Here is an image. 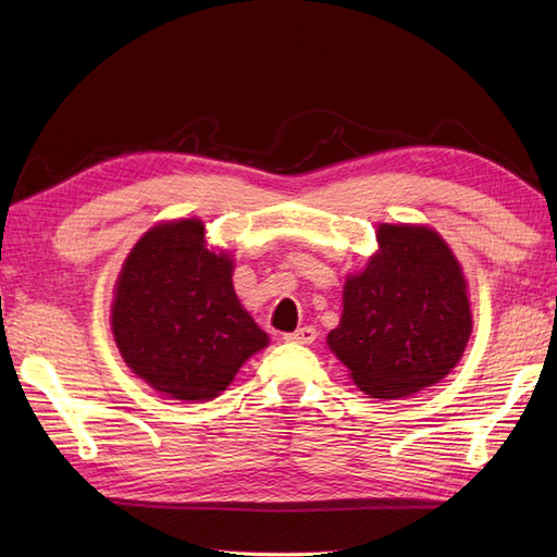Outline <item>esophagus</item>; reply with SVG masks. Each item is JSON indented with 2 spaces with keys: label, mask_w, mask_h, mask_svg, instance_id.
<instances>
[{
  "label": "esophagus",
  "mask_w": 557,
  "mask_h": 557,
  "mask_svg": "<svg viewBox=\"0 0 557 557\" xmlns=\"http://www.w3.org/2000/svg\"><path fill=\"white\" fill-rule=\"evenodd\" d=\"M283 339L285 342H293V344H313L315 342V327H311V325L299 327V330H295L290 334H285Z\"/></svg>",
  "instance_id": "obj_1"
}]
</instances>
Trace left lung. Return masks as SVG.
<instances>
[{
  "mask_svg": "<svg viewBox=\"0 0 557 557\" xmlns=\"http://www.w3.org/2000/svg\"><path fill=\"white\" fill-rule=\"evenodd\" d=\"M379 252L344 285L339 327L327 346L362 393L409 397L460 362L471 334L467 281L430 227L379 225Z\"/></svg>",
  "mask_w": 557,
  "mask_h": 557,
  "instance_id": "1",
  "label": "left lung"
}]
</instances>
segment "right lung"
Here are the masks:
<instances>
[{
    "mask_svg": "<svg viewBox=\"0 0 557 557\" xmlns=\"http://www.w3.org/2000/svg\"><path fill=\"white\" fill-rule=\"evenodd\" d=\"M234 262L207 248L197 218L150 227L115 283L111 330L134 374L174 399L221 395L269 344L232 285Z\"/></svg>",
    "mask_w": 557,
    "mask_h": 557,
    "instance_id": "add662e5",
    "label": "right lung"
}]
</instances>
